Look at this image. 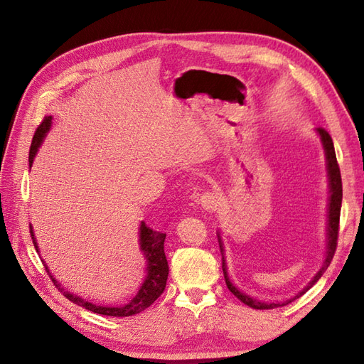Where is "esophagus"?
Returning a JSON list of instances; mask_svg holds the SVG:
<instances>
[{
  "label": "esophagus",
  "instance_id": "esophagus-1",
  "mask_svg": "<svg viewBox=\"0 0 364 364\" xmlns=\"http://www.w3.org/2000/svg\"><path fill=\"white\" fill-rule=\"evenodd\" d=\"M200 203L205 209H208V211H213V209L217 208L218 205V200L217 197L213 194V193H205L202 197H200Z\"/></svg>",
  "mask_w": 364,
  "mask_h": 364
}]
</instances>
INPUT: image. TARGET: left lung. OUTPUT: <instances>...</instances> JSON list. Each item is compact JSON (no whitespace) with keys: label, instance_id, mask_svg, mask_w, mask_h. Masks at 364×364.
Instances as JSON below:
<instances>
[{"label":"left lung","instance_id":"8db88e82","mask_svg":"<svg viewBox=\"0 0 364 364\" xmlns=\"http://www.w3.org/2000/svg\"><path fill=\"white\" fill-rule=\"evenodd\" d=\"M317 132H318V135H321L322 144H323V149H325L326 165H328V179H329V193H331V196H329V205H328V234H326L328 235V246H326V257H325V261L322 264V269L316 273V277L311 279V282L308 284L302 291H299L294 297H291V299H287V301H284V302H277V304L270 302V304H266V302H259L257 299H253V297H250V296H247L245 293H241L235 287V285L229 281L228 272H226V262H225V257H223L222 238H220V234H218V246H220V252H222V269H223V274H225V281H226L228 289L230 290V293H232L235 297H238L241 302L252 306V308H255V310H272V308L289 305L290 302L296 301L297 297H301L302 294H305L318 279H321V277L325 273V270L328 269L329 264H331L333 257H334V253H336L337 240H338L341 196H343V190H341V176H340V168H338L337 158H336V150H334V144H333V138L329 136L328 132L325 129H322V127H318Z\"/></svg>","mask_w":364,"mask_h":364}]
</instances>
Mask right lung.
<instances>
[{
    "mask_svg": "<svg viewBox=\"0 0 364 364\" xmlns=\"http://www.w3.org/2000/svg\"><path fill=\"white\" fill-rule=\"evenodd\" d=\"M51 126V117L43 118L39 127L36 129L35 135H33L31 139V146H30V153H28V164L31 167L33 159H35L36 151L41 146L42 139L46 138L47 132L50 130ZM30 234L33 238V245H35L38 250V245L35 241V235H33V229L30 226ZM164 241H165V234H159L156 230H153L149 228L144 222H141L139 228V245L141 250L144 252L146 259H147V277L146 281L142 282L139 291L136 296L132 299L127 305L123 306H100V305H94L91 302H87L86 299H82L80 296L73 294L70 291H65L60 284L54 279L51 274L50 278L54 282V285L63 293V296L70 299L71 302L80 305L86 310H90L97 314H103V316H114V317H127V316H134L141 311H144L146 308H149L153 302H155L158 297L164 293L165 285H167V278H168V262L167 258H165V252H164ZM46 270L48 272V267L46 266ZM50 273V272H48Z\"/></svg>",
    "mask_w": 364,
    "mask_h": 364,
    "instance_id": "1",
    "label": "right lung"
}]
</instances>
